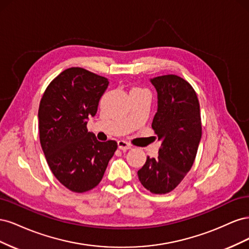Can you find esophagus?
Returning a JSON list of instances; mask_svg holds the SVG:
<instances>
[{"label":"esophagus","instance_id":"1","mask_svg":"<svg viewBox=\"0 0 249 249\" xmlns=\"http://www.w3.org/2000/svg\"><path fill=\"white\" fill-rule=\"evenodd\" d=\"M117 145H118V148L122 149V150H127V149L132 148V146L129 144V143H127L124 140H118L117 141Z\"/></svg>","mask_w":249,"mask_h":249}]
</instances>
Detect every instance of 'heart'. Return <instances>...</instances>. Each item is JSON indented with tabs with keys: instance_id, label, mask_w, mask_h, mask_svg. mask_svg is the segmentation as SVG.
<instances>
[{
	"instance_id": "1",
	"label": "heart",
	"mask_w": 249,
	"mask_h": 249,
	"mask_svg": "<svg viewBox=\"0 0 249 249\" xmlns=\"http://www.w3.org/2000/svg\"><path fill=\"white\" fill-rule=\"evenodd\" d=\"M139 90H142V89H139V88H133L132 89V91H139ZM131 91V92H132Z\"/></svg>"
}]
</instances>
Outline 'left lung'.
<instances>
[{
  "mask_svg": "<svg viewBox=\"0 0 249 249\" xmlns=\"http://www.w3.org/2000/svg\"><path fill=\"white\" fill-rule=\"evenodd\" d=\"M158 109L152 127L161 141L159 157L146 158L138 170L143 187L152 193L172 191L191 169L201 139L200 109L192 86L176 74L150 79Z\"/></svg>",
  "mask_w": 249,
  "mask_h": 249,
  "instance_id": "1",
  "label": "left lung"
}]
</instances>
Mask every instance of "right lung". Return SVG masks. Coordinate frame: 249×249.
Returning a JSON list of instances; mask_svg holds the SVG:
<instances>
[{"label": "right lung", "mask_w": 249, "mask_h": 249, "mask_svg": "<svg viewBox=\"0 0 249 249\" xmlns=\"http://www.w3.org/2000/svg\"><path fill=\"white\" fill-rule=\"evenodd\" d=\"M108 79L71 67L51 82L38 109L40 144L53 175L72 192L100 184L117 143L101 142L87 130Z\"/></svg>", "instance_id": "add662e5"}]
</instances>
